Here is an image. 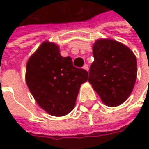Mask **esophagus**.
<instances>
[{
    "label": "esophagus",
    "mask_w": 149,
    "mask_h": 149,
    "mask_svg": "<svg viewBox=\"0 0 149 149\" xmlns=\"http://www.w3.org/2000/svg\"><path fill=\"white\" fill-rule=\"evenodd\" d=\"M83 68H84V70H86V71H87V72H88V71H89V65H87V64H85V65H84V67H83Z\"/></svg>",
    "instance_id": "esophagus-1"
}]
</instances>
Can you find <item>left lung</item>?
I'll return each instance as SVG.
<instances>
[{
    "mask_svg": "<svg viewBox=\"0 0 149 149\" xmlns=\"http://www.w3.org/2000/svg\"><path fill=\"white\" fill-rule=\"evenodd\" d=\"M94 61L88 81L109 107L122 104L134 88L136 58L130 48L113 40H98L93 45Z\"/></svg>",
    "mask_w": 149,
    "mask_h": 149,
    "instance_id": "1",
    "label": "left lung"
}]
</instances>
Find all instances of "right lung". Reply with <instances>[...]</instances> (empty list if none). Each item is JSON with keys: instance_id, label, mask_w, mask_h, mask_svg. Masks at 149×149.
I'll return each mask as SVG.
<instances>
[{"instance_id": "obj_1", "label": "right lung", "mask_w": 149, "mask_h": 149, "mask_svg": "<svg viewBox=\"0 0 149 149\" xmlns=\"http://www.w3.org/2000/svg\"><path fill=\"white\" fill-rule=\"evenodd\" d=\"M84 69L72 65L71 57H62L58 46L44 42L26 64V84L38 104L54 116L70 113L80 85L88 80Z\"/></svg>"}]
</instances>
